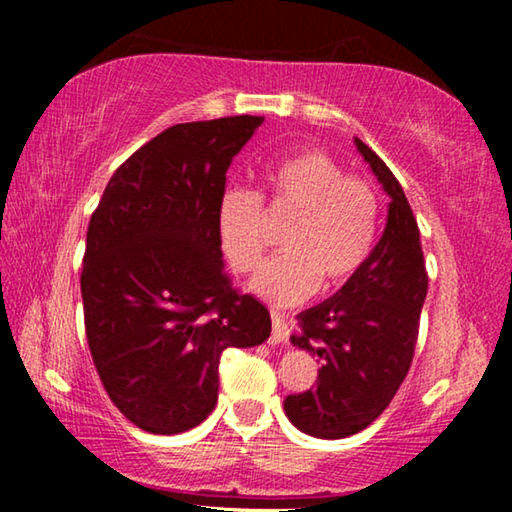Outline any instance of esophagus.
Masks as SVG:
<instances>
[{"label": "esophagus", "instance_id": "34e87169", "mask_svg": "<svg viewBox=\"0 0 512 512\" xmlns=\"http://www.w3.org/2000/svg\"><path fill=\"white\" fill-rule=\"evenodd\" d=\"M271 318H273L271 341H273V343H284V341H289V323H287V320H284V316H282V314H277V311H273Z\"/></svg>", "mask_w": 512, "mask_h": 512}]
</instances>
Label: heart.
I'll use <instances>...</instances> for the list:
<instances>
[{
	"label": "heart",
	"instance_id": "obj_1",
	"mask_svg": "<svg viewBox=\"0 0 512 512\" xmlns=\"http://www.w3.org/2000/svg\"><path fill=\"white\" fill-rule=\"evenodd\" d=\"M291 219L282 237L287 253L268 262L253 289L277 307L298 305L323 284L343 287L375 246L379 198L366 178L345 173L332 155L307 149L266 171L262 194L230 189L219 203V237L239 273H253L268 250L266 213Z\"/></svg>",
	"mask_w": 512,
	"mask_h": 512
}]
</instances>
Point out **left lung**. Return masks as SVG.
I'll return each mask as SVG.
<instances>
[{"label": "left lung", "mask_w": 512, "mask_h": 512, "mask_svg": "<svg viewBox=\"0 0 512 512\" xmlns=\"http://www.w3.org/2000/svg\"><path fill=\"white\" fill-rule=\"evenodd\" d=\"M386 194L379 244L343 289L298 316L293 345L323 361L316 386L289 395L284 411L300 431L345 438L375 422L402 386L418 343L427 266L413 210L386 162L357 140Z\"/></svg>", "instance_id": "8db88e82"}]
</instances>
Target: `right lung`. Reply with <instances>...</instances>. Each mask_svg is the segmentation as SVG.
<instances>
[{
  "instance_id": "1",
  "label": "right lung",
  "mask_w": 512,
  "mask_h": 512,
  "mask_svg": "<svg viewBox=\"0 0 512 512\" xmlns=\"http://www.w3.org/2000/svg\"><path fill=\"white\" fill-rule=\"evenodd\" d=\"M264 117L189 121L112 173L85 239V336L112 404L149 433L201 424L228 348L271 334V314L223 273L225 173Z\"/></svg>"
}]
</instances>
